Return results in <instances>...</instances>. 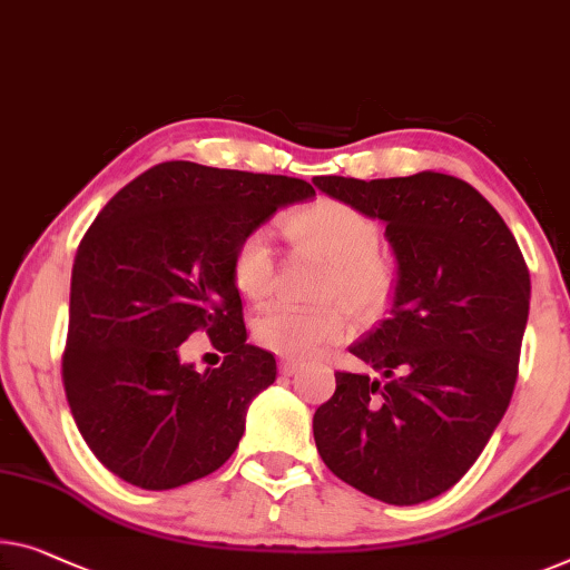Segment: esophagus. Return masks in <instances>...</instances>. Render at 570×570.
<instances>
[{
	"mask_svg": "<svg viewBox=\"0 0 570 570\" xmlns=\"http://www.w3.org/2000/svg\"><path fill=\"white\" fill-rule=\"evenodd\" d=\"M304 363L302 361H294V358H282L278 361V371L284 373V376H294V373L302 371Z\"/></svg>",
	"mask_w": 570,
	"mask_h": 570,
	"instance_id": "obj_1",
	"label": "esophagus"
}]
</instances>
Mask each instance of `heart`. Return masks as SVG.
Here are the masks:
<instances>
[{
    "label": "heart",
    "instance_id": "heart-1",
    "mask_svg": "<svg viewBox=\"0 0 570 570\" xmlns=\"http://www.w3.org/2000/svg\"><path fill=\"white\" fill-rule=\"evenodd\" d=\"M284 233L296 248L330 261L325 296H340L355 312H371L389 296L392 271L379 256V225L337 199H317L284 217ZM276 258L268 237L253 230L233 253V282L248 299H266L274 288ZM347 333V314L340 304L296 307L276 304L253 322V335L266 351L286 358H307Z\"/></svg>",
    "mask_w": 570,
    "mask_h": 570
}]
</instances>
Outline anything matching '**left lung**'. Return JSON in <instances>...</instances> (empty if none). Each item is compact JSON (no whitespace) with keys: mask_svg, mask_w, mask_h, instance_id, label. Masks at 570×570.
<instances>
[{"mask_svg":"<svg viewBox=\"0 0 570 570\" xmlns=\"http://www.w3.org/2000/svg\"><path fill=\"white\" fill-rule=\"evenodd\" d=\"M327 197L386 225L389 317L351 345L379 371L335 373L314 443L337 479L410 507L455 487L502 422L530 312V271L499 212L461 178L314 176Z\"/></svg>","mask_w":570,"mask_h":570,"instance_id":"1","label":"left lung"}]
</instances>
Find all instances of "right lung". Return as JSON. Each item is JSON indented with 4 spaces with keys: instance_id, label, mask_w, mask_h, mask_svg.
I'll return each mask as SVG.
<instances>
[{
    "instance_id": "obj_1",
    "label": "right lung",
    "mask_w": 570,
    "mask_h": 570,
    "mask_svg": "<svg viewBox=\"0 0 570 570\" xmlns=\"http://www.w3.org/2000/svg\"><path fill=\"white\" fill-rule=\"evenodd\" d=\"M302 178L168 160L107 202L71 271L63 386L81 438L132 487L204 479L235 453L245 412L276 381V358L245 343L233 253ZM207 332L226 353L197 372L178 344Z\"/></svg>"
}]
</instances>
